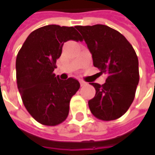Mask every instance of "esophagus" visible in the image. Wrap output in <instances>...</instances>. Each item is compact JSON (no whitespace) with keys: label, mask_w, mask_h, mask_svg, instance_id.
<instances>
[{"label":"esophagus","mask_w":155,"mask_h":155,"mask_svg":"<svg viewBox=\"0 0 155 155\" xmlns=\"http://www.w3.org/2000/svg\"><path fill=\"white\" fill-rule=\"evenodd\" d=\"M79 83H80L81 86H84V85H85V84H86V83H85L84 81H83V80L79 81Z\"/></svg>","instance_id":"34e87169"}]
</instances>
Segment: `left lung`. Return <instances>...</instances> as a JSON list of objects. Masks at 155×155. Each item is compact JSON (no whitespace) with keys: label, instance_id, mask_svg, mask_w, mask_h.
Instances as JSON below:
<instances>
[{"label":"left lung","instance_id":"8db88e82","mask_svg":"<svg viewBox=\"0 0 155 155\" xmlns=\"http://www.w3.org/2000/svg\"><path fill=\"white\" fill-rule=\"evenodd\" d=\"M100 74L107 75L104 84H91L96 95L88 104L100 120L112 121L123 116L134 101L138 85L139 62L133 46L118 31L105 25L77 26Z\"/></svg>","mask_w":155,"mask_h":155}]
</instances>
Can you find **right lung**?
Returning a JSON list of instances; mask_svg holds the SVG:
<instances>
[{
	"label": "right lung",
	"instance_id": "1",
	"mask_svg": "<svg viewBox=\"0 0 155 155\" xmlns=\"http://www.w3.org/2000/svg\"><path fill=\"white\" fill-rule=\"evenodd\" d=\"M73 27L48 25L29 34L16 58V80L22 102L39 123L56 126L68 116L70 101L80 88L69 78L61 80L54 74L64 43L81 40Z\"/></svg>",
	"mask_w": 155,
	"mask_h": 155
}]
</instances>
